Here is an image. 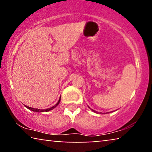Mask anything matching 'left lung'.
Here are the masks:
<instances>
[{"mask_svg": "<svg viewBox=\"0 0 152 152\" xmlns=\"http://www.w3.org/2000/svg\"><path fill=\"white\" fill-rule=\"evenodd\" d=\"M91 110H92V109H91ZM93 110V111H94V110ZM94 112H96V111H94Z\"/></svg>", "mask_w": 152, "mask_h": 152, "instance_id": "1", "label": "left lung"}]
</instances>
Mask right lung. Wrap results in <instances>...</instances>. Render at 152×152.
<instances>
[{"instance_id": "right-lung-1", "label": "right lung", "mask_w": 152, "mask_h": 152, "mask_svg": "<svg viewBox=\"0 0 152 152\" xmlns=\"http://www.w3.org/2000/svg\"><path fill=\"white\" fill-rule=\"evenodd\" d=\"M60 100H61V99H59V100L58 101V102L56 103V104L54 105V106H53V107H51V108H47V109H44V110H43V109H38V108H33L29 107V106H26V107L27 108H28V109L33 110V111L37 112V113H38V112H48V111H49V110H51L54 109V108H55L56 106H58V104H59V102H60Z\"/></svg>"}]
</instances>
